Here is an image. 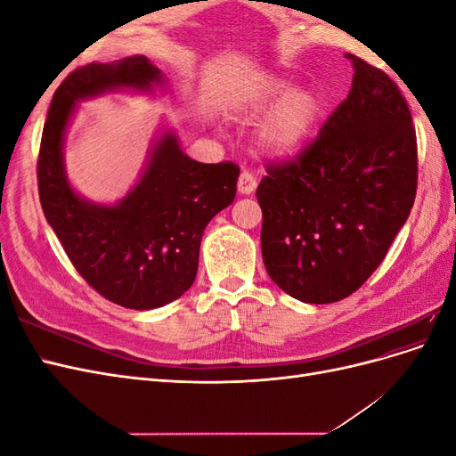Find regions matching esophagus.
I'll use <instances>...</instances> for the list:
<instances>
[{
  "label": "esophagus",
  "mask_w": 456,
  "mask_h": 456,
  "mask_svg": "<svg viewBox=\"0 0 456 456\" xmlns=\"http://www.w3.org/2000/svg\"><path fill=\"white\" fill-rule=\"evenodd\" d=\"M238 190L241 196H249L256 190V178L253 173L249 171H241L240 178H238Z\"/></svg>",
  "instance_id": "obj_1"
}]
</instances>
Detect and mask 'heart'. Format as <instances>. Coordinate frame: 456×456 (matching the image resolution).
Returning <instances> with one entry per match:
<instances>
[{"label": "heart", "instance_id": "1", "mask_svg": "<svg viewBox=\"0 0 456 456\" xmlns=\"http://www.w3.org/2000/svg\"><path fill=\"white\" fill-rule=\"evenodd\" d=\"M323 112L314 89L295 87L291 79L266 76L245 91L238 106L241 119H262L258 144L270 156L287 158L305 146Z\"/></svg>", "mask_w": 456, "mask_h": 456}]
</instances>
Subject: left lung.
<instances>
[{
	"label": "left lung",
	"instance_id": "obj_1",
	"mask_svg": "<svg viewBox=\"0 0 456 456\" xmlns=\"http://www.w3.org/2000/svg\"><path fill=\"white\" fill-rule=\"evenodd\" d=\"M352 89L295 159L256 188L262 260L281 291L329 305L379 268L417 196V134L397 86L348 54Z\"/></svg>",
	"mask_w": 456,
	"mask_h": 456
}]
</instances>
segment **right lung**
I'll use <instances>...</instances> for the list:
<instances>
[{
  "label": "right lung",
  "instance_id": "obj_1",
  "mask_svg": "<svg viewBox=\"0 0 456 456\" xmlns=\"http://www.w3.org/2000/svg\"><path fill=\"white\" fill-rule=\"evenodd\" d=\"M161 84L144 54L77 68L54 91L37 158L39 201L68 258L96 293L133 310L161 308L191 287L203 230L236 198L240 167L194 161L165 129L139 183L116 205H102L72 188L62 146L79 101L116 89L151 93Z\"/></svg>",
  "mask_w": 456,
  "mask_h": 456
}]
</instances>
